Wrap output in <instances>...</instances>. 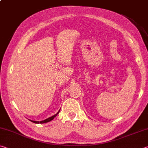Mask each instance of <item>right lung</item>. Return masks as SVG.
Listing matches in <instances>:
<instances>
[{"mask_svg": "<svg viewBox=\"0 0 148 148\" xmlns=\"http://www.w3.org/2000/svg\"><path fill=\"white\" fill-rule=\"evenodd\" d=\"M59 112H60V110H59V111L58 112H57V113L56 115H54V116L50 117H49V118H47V119H46L43 120V121H32V120H31V121L32 122L35 123H47V122H49V121H51V120H53V119H54V117H56V116H57V115L59 113Z\"/></svg>", "mask_w": 148, "mask_h": 148, "instance_id": "add662e5", "label": "right lung"}]
</instances>
